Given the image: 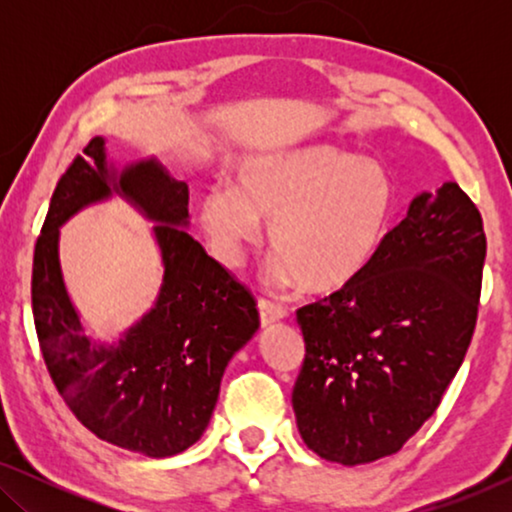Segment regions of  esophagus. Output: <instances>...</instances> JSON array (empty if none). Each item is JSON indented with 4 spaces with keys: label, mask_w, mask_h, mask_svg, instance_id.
I'll return each mask as SVG.
<instances>
[{
    "label": "esophagus",
    "mask_w": 512,
    "mask_h": 512,
    "mask_svg": "<svg viewBox=\"0 0 512 512\" xmlns=\"http://www.w3.org/2000/svg\"><path fill=\"white\" fill-rule=\"evenodd\" d=\"M258 314H261L263 326H272L286 317V310L282 305H275V303H270V300L261 298L258 300Z\"/></svg>",
    "instance_id": "34e87169"
}]
</instances>
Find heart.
Returning <instances> with one entry per match:
<instances>
[{
    "label": "heart",
    "mask_w": 512,
    "mask_h": 512,
    "mask_svg": "<svg viewBox=\"0 0 512 512\" xmlns=\"http://www.w3.org/2000/svg\"><path fill=\"white\" fill-rule=\"evenodd\" d=\"M235 181L237 188L216 184L198 198L214 256L237 268L261 242V223H270L272 279L319 296L347 289L373 265L394 219L387 170L324 144L244 160Z\"/></svg>",
    "instance_id": "obj_1"
}]
</instances>
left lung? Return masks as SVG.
I'll list each match as a JSON object with an SVG mask.
<instances>
[{
  "label": "left lung",
  "mask_w": 512,
  "mask_h": 512,
  "mask_svg": "<svg viewBox=\"0 0 512 512\" xmlns=\"http://www.w3.org/2000/svg\"><path fill=\"white\" fill-rule=\"evenodd\" d=\"M485 254L478 207L447 181L412 198L352 286L300 307L305 361L291 403L312 452L368 464L436 412L471 345Z\"/></svg>",
  "instance_id": "left-lung-1"
}]
</instances>
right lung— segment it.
Here are the masks:
<instances>
[{"label":"right lung","instance_id":"obj_1","mask_svg":"<svg viewBox=\"0 0 512 512\" xmlns=\"http://www.w3.org/2000/svg\"><path fill=\"white\" fill-rule=\"evenodd\" d=\"M55 186L34 247L32 312L46 368L97 438L163 459L205 433L228 361L261 326L254 296L188 235V186L156 158L116 167L95 137ZM116 194L154 221L164 284L152 310L114 343L83 329L61 277L59 228Z\"/></svg>","mask_w":512,"mask_h":512}]
</instances>
